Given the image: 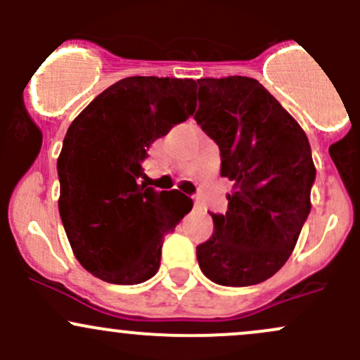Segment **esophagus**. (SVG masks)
<instances>
[{
	"instance_id": "esophagus-1",
	"label": "esophagus",
	"mask_w": 360,
	"mask_h": 360,
	"mask_svg": "<svg viewBox=\"0 0 360 360\" xmlns=\"http://www.w3.org/2000/svg\"><path fill=\"white\" fill-rule=\"evenodd\" d=\"M195 207H197V209H200V207H202V203L198 202V200H195Z\"/></svg>"
}]
</instances>
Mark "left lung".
Here are the masks:
<instances>
[{
    "mask_svg": "<svg viewBox=\"0 0 360 360\" xmlns=\"http://www.w3.org/2000/svg\"><path fill=\"white\" fill-rule=\"evenodd\" d=\"M195 120L221 151V176L233 181L226 214L197 248L207 278L245 288L277 274L310 214L315 165L300 123L257 79H198Z\"/></svg>",
    "mask_w": 360,
    "mask_h": 360,
    "instance_id": "1",
    "label": "left lung"
}]
</instances>
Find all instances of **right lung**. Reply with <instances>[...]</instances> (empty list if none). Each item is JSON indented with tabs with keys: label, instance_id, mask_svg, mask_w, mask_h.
Returning a JSON list of instances; mask_svg holds the SVG:
<instances>
[{
	"label": "right lung",
	"instance_id": "obj_1",
	"mask_svg": "<svg viewBox=\"0 0 360 360\" xmlns=\"http://www.w3.org/2000/svg\"><path fill=\"white\" fill-rule=\"evenodd\" d=\"M195 110V79L130 76L69 125L57 158L59 212L76 259L94 277L134 285L158 271L163 235L193 202L139 177L151 144Z\"/></svg>",
	"mask_w": 360,
	"mask_h": 360
}]
</instances>
